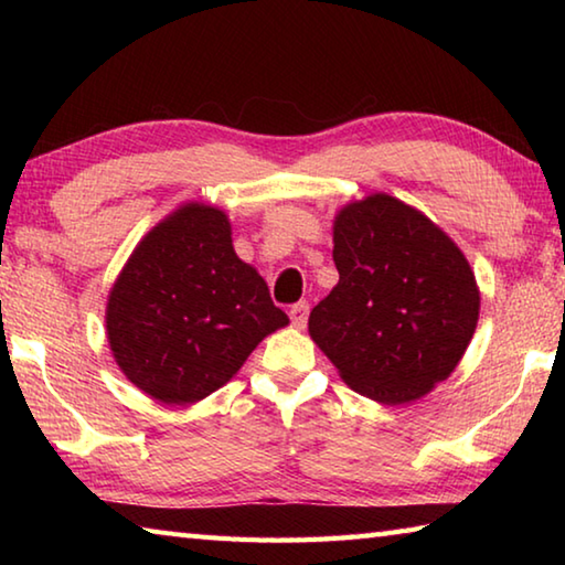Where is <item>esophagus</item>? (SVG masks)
Masks as SVG:
<instances>
[{
    "label": "esophagus",
    "mask_w": 565,
    "mask_h": 565,
    "mask_svg": "<svg viewBox=\"0 0 565 565\" xmlns=\"http://www.w3.org/2000/svg\"><path fill=\"white\" fill-rule=\"evenodd\" d=\"M289 317H291L296 329H303L306 327V319H309V301L294 303L291 309H289Z\"/></svg>",
    "instance_id": "obj_1"
}]
</instances>
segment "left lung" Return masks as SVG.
<instances>
[{
    "instance_id": "obj_1",
    "label": "left lung",
    "mask_w": 565,
    "mask_h": 565,
    "mask_svg": "<svg viewBox=\"0 0 565 565\" xmlns=\"http://www.w3.org/2000/svg\"><path fill=\"white\" fill-rule=\"evenodd\" d=\"M333 264L339 284L313 306L309 333L356 394L401 406L454 374L481 291L441 226L396 196L369 194L333 216Z\"/></svg>"
}]
</instances>
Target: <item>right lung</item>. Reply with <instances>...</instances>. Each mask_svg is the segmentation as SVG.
<instances>
[{"mask_svg":"<svg viewBox=\"0 0 565 565\" xmlns=\"http://www.w3.org/2000/svg\"><path fill=\"white\" fill-rule=\"evenodd\" d=\"M111 356L169 406L214 394L289 317L232 244L226 212L186 202L145 234L107 299Z\"/></svg>","mask_w":565,"mask_h":565,"instance_id":"obj_1","label":"right lung"}]
</instances>
